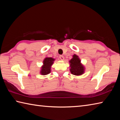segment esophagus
<instances>
[{
  "label": "esophagus",
  "instance_id": "obj_1",
  "mask_svg": "<svg viewBox=\"0 0 120 120\" xmlns=\"http://www.w3.org/2000/svg\"><path fill=\"white\" fill-rule=\"evenodd\" d=\"M59 58H60V59L61 60H64V57H63V56H62V55H60L59 56Z\"/></svg>",
  "mask_w": 120,
  "mask_h": 120
}]
</instances>
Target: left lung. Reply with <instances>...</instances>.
I'll list each match as a JSON object with an SVG mask.
<instances>
[{
	"mask_svg": "<svg viewBox=\"0 0 120 120\" xmlns=\"http://www.w3.org/2000/svg\"><path fill=\"white\" fill-rule=\"evenodd\" d=\"M70 71L73 75L75 76H80L85 73V68L82 63L78 56L74 54L73 58L69 61Z\"/></svg>",
	"mask_w": 120,
	"mask_h": 120,
	"instance_id": "left-lung-1",
	"label": "left lung"
}]
</instances>
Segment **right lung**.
<instances>
[{"instance_id": "right-lung-1", "label": "right lung", "mask_w": 120, "mask_h": 120, "mask_svg": "<svg viewBox=\"0 0 120 120\" xmlns=\"http://www.w3.org/2000/svg\"><path fill=\"white\" fill-rule=\"evenodd\" d=\"M55 59L52 57H46L43 61V65L41 68L40 73L41 75H46L51 72V68Z\"/></svg>"}]
</instances>
